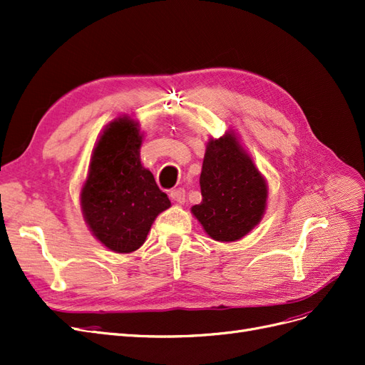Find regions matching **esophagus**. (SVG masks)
<instances>
[{"label":"esophagus","mask_w":365,"mask_h":365,"mask_svg":"<svg viewBox=\"0 0 365 365\" xmlns=\"http://www.w3.org/2000/svg\"><path fill=\"white\" fill-rule=\"evenodd\" d=\"M170 197H172V201H175L176 204H184L185 190L184 189H175V190L170 192Z\"/></svg>","instance_id":"obj_1"}]
</instances>
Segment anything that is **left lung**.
I'll return each instance as SVG.
<instances>
[{
	"instance_id": "8db88e82",
	"label": "left lung",
	"mask_w": 365,
	"mask_h": 365,
	"mask_svg": "<svg viewBox=\"0 0 365 365\" xmlns=\"http://www.w3.org/2000/svg\"><path fill=\"white\" fill-rule=\"evenodd\" d=\"M200 184L202 201L192 213L212 239L239 240L260 222L267 181L233 132L207 143Z\"/></svg>"
}]
</instances>
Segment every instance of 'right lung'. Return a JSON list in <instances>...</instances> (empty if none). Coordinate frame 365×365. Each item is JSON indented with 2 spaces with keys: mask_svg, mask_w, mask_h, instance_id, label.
Returning a JSON list of instances; mask_svg holds the SVG:
<instances>
[{
  "mask_svg": "<svg viewBox=\"0 0 365 365\" xmlns=\"http://www.w3.org/2000/svg\"><path fill=\"white\" fill-rule=\"evenodd\" d=\"M137 121H111L93 150L81 207L93 236L114 252L138 250L155 217L170 207L150 170L143 168Z\"/></svg>",
  "mask_w": 365,
  "mask_h": 365,
  "instance_id": "1",
  "label": "right lung"
}]
</instances>
